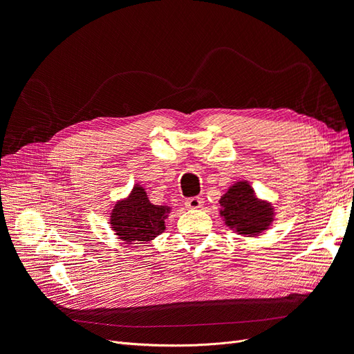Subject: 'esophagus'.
<instances>
[{
    "label": "esophagus",
    "mask_w": 354,
    "mask_h": 354,
    "mask_svg": "<svg viewBox=\"0 0 354 354\" xmlns=\"http://www.w3.org/2000/svg\"><path fill=\"white\" fill-rule=\"evenodd\" d=\"M186 207L187 208H192V209H196V208H201L203 205V198L201 196H194V198H189L186 199Z\"/></svg>",
    "instance_id": "esophagus-1"
}]
</instances>
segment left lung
I'll use <instances>...</instances> for the list:
<instances>
[{
	"instance_id": "left-lung-1",
	"label": "left lung",
	"mask_w": 354,
	"mask_h": 354,
	"mask_svg": "<svg viewBox=\"0 0 354 354\" xmlns=\"http://www.w3.org/2000/svg\"><path fill=\"white\" fill-rule=\"evenodd\" d=\"M221 216L227 226L242 234H255L264 230L272 221V208L257 201L248 183H236L220 199Z\"/></svg>"
}]
</instances>
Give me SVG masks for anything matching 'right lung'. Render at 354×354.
Segmentation results:
<instances>
[{
    "label": "right lung",
    "mask_w": 354,
    "mask_h": 354,
    "mask_svg": "<svg viewBox=\"0 0 354 354\" xmlns=\"http://www.w3.org/2000/svg\"><path fill=\"white\" fill-rule=\"evenodd\" d=\"M167 207L149 201L145 189L136 186L127 201L118 202L111 216V224L121 241L127 243L151 241L165 230Z\"/></svg>",
    "instance_id": "add662e5"
}]
</instances>
